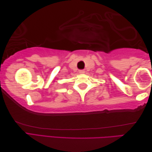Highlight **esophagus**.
I'll return each instance as SVG.
<instances>
[{
	"instance_id": "34e87169",
	"label": "esophagus",
	"mask_w": 152,
	"mask_h": 152,
	"mask_svg": "<svg viewBox=\"0 0 152 152\" xmlns=\"http://www.w3.org/2000/svg\"><path fill=\"white\" fill-rule=\"evenodd\" d=\"M79 73L80 74H84L85 73V70H79Z\"/></svg>"
}]
</instances>
